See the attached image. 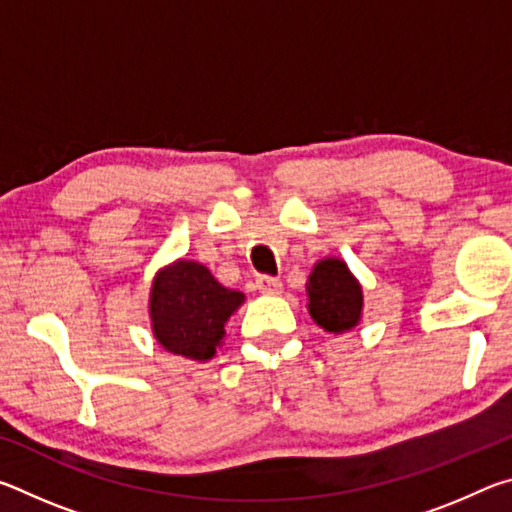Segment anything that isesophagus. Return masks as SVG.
<instances>
[{
  "instance_id": "esophagus-1",
  "label": "esophagus",
  "mask_w": 512,
  "mask_h": 512,
  "mask_svg": "<svg viewBox=\"0 0 512 512\" xmlns=\"http://www.w3.org/2000/svg\"><path fill=\"white\" fill-rule=\"evenodd\" d=\"M257 289L262 291L264 296H280V293H282V282L277 280V277L262 275V277H257Z\"/></svg>"
}]
</instances>
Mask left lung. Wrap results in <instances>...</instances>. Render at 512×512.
Here are the masks:
<instances>
[{
    "label": "left lung",
    "mask_w": 512,
    "mask_h": 512,
    "mask_svg": "<svg viewBox=\"0 0 512 512\" xmlns=\"http://www.w3.org/2000/svg\"><path fill=\"white\" fill-rule=\"evenodd\" d=\"M307 309L318 327L345 334L361 323L363 287L339 257H323L307 280Z\"/></svg>",
    "instance_id": "obj_1"
}]
</instances>
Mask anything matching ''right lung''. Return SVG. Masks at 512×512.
Returning a JSON list of instances; mask_svg holds the SVG:
<instances>
[{
	"label": "right lung",
	"mask_w": 512,
	"mask_h": 512,
	"mask_svg": "<svg viewBox=\"0 0 512 512\" xmlns=\"http://www.w3.org/2000/svg\"><path fill=\"white\" fill-rule=\"evenodd\" d=\"M244 300V293L225 289L201 262L176 259L151 282L153 339L178 357L210 361L225 336V323Z\"/></svg>",
	"instance_id": "add662e5"
}]
</instances>
